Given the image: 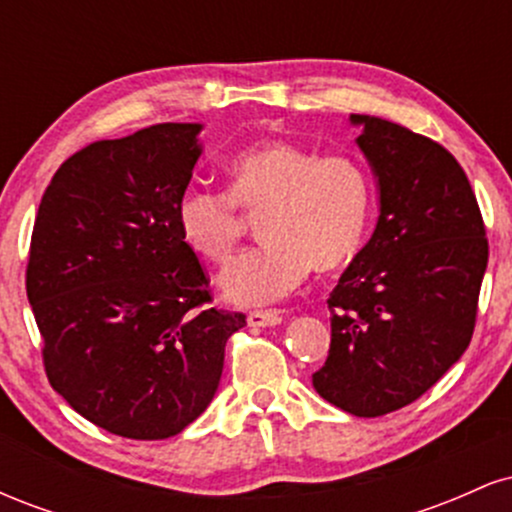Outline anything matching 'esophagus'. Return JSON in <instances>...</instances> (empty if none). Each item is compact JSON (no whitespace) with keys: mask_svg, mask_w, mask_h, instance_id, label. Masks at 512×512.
<instances>
[{"mask_svg":"<svg viewBox=\"0 0 512 512\" xmlns=\"http://www.w3.org/2000/svg\"><path fill=\"white\" fill-rule=\"evenodd\" d=\"M281 317L279 310H252L248 315V325L250 327H274V325H281Z\"/></svg>","mask_w":512,"mask_h":512,"instance_id":"obj_1","label":"esophagus"}]
</instances>
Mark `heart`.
<instances>
[{
    "instance_id": "heart-1",
    "label": "heart",
    "mask_w": 512,
    "mask_h": 512,
    "mask_svg": "<svg viewBox=\"0 0 512 512\" xmlns=\"http://www.w3.org/2000/svg\"><path fill=\"white\" fill-rule=\"evenodd\" d=\"M260 214L262 245L228 264L221 289L238 305L284 298L310 267L330 272L361 248L373 209L366 168L346 154L317 156L303 146L262 142L228 163V192H182L175 219L182 238L209 262H226L245 233L243 214Z\"/></svg>"
}]
</instances>
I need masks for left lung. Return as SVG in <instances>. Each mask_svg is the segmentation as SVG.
I'll list each match as a JSON object with an SVG mask.
<instances>
[{
	"label": "left lung",
	"mask_w": 512,
	"mask_h": 512,
	"mask_svg": "<svg viewBox=\"0 0 512 512\" xmlns=\"http://www.w3.org/2000/svg\"><path fill=\"white\" fill-rule=\"evenodd\" d=\"M358 149L378 178L373 236L327 298L330 356L317 395L354 416L390 414L431 390L472 342L489 240L472 185L433 139L370 115Z\"/></svg>",
	"instance_id": "8db88e82"
}]
</instances>
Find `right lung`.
Listing matches in <instances>:
<instances>
[{"mask_svg": "<svg viewBox=\"0 0 512 512\" xmlns=\"http://www.w3.org/2000/svg\"><path fill=\"white\" fill-rule=\"evenodd\" d=\"M202 125L163 122L62 163L35 216L26 293L52 390L132 440L178 436L219 390L243 313L211 308L175 207Z\"/></svg>", "mask_w": 512, "mask_h": 512, "instance_id": "right-lung-1", "label": "right lung"}]
</instances>
